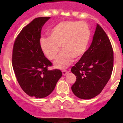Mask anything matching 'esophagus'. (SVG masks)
I'll return each mask as SVG.
<instances>
[{"label": "esophagus", "mask_w": 123, "mask_h": 123, "mask_svg": "<svg viewBox=\"0 0 123 123\" xmlns=\"http://www.w3.org/2000/svg\"><path fill=\"white\" fill-rule=\"evenodd\" d=\"M62 75H63L64 76H65V75H66L68 73H69V71H66V70H62Z\"/></svg>", "instance_id": "obj_1"}]
</instances>
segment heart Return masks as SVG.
<instances>
[{"mask_svg":"<svg viewBox=\"0 0 123 123\" xmlns=\"http://www.w3.org/2000/svg\"><path fill=\"white\" fill-rule=\"evenodd\" d=\"M91 33L86 22L63 21L55 25L49 32V37H41L39 45L44 55L55 60L61 50L63 51L55 62L57 68H64L73 59H80L87 50Z\"/></svg>","mask_w":123,"mask_h":123,"instance_id":"1","label":"heart"}]
</instances>
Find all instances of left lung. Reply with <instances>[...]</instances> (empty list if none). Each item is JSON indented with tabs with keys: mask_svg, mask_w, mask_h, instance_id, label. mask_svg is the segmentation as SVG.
<instances>
[{
	"mask_svg": "<svg viewBox=\"0 0 123 123\" xmlns=\"http://www.w3.org/2000/svg\"><path fill=\"white\" fill-rule=\"evenodd\" d=\"M114 53L105 31L97 24L93 39L84 55L71 68L77 80L71 86L73 94L89 99L98 95L111 78Z\"/></svg>",
	"mask_w": 123,
	"mask_h": 123,
	"instance_id": "8db88e82",
	"label": "left lung"
}]
</instances>
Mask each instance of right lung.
I'll return each mask as SVG.
<instances>
[{"label":"right lung","instance_id":"obj_1","mask_svg":"<svg viewBox=\"0 0 123 123\" xmlns=\"http://www.w3.org/2000/svg\"><path fill=\"white\" fill-rule=\"evenodd\" d=\"M50 17L34 19L16 37L12 50V68L20 87L32 97L43 98L52 93L62 73L48 70L51 62L39 45L41 29Z\"/></svg>","mask_w":123,"mask_h":123}]
</instances>
